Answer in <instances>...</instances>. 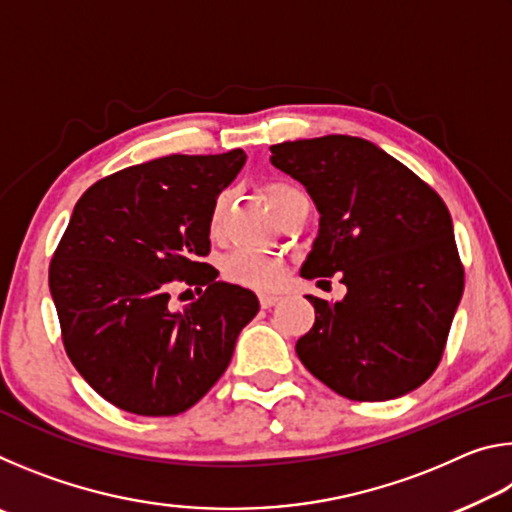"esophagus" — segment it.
I'll return each instance as SVG.
<instances>
[{"instance_id": "esophagus-1", "label": "esophagus", "mask_w": 512, "mask_h": 512, "mask_svg": "<svg viewBox=\"0 0 512 512\" xmlns=\"http://www.w3.org/2000/svg\"><path fill=\"white\" fill-rule=\"evenodd\" d=\"M280 300H282V298L277 296V293H259V305H262L264 309L277 305V302H280Z\"/></svg>"}]
</instances>
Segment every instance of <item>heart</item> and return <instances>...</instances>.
<instances>
[{"label": "heart", "mask_w": 512, "mask_h": 512, "mask_svg": "<svg viewBox=\"0 0 512 512\" xmlns=\"http://www.w3.org/2000/svg\"><path fill=\"white\" fill-rule=\"evenodd\" d=\"M302 194L300 189L287 183H273L266 187V196L268 203L275 210V214L282 212V207L287 205L293 196ZM223 201L225 198L219 196L210 212V232L216 235L221 225V214H223ZM223 273L230 282L239 284V287H248V289H271L275 284H280L284 268L280 259H275L273 255L259 253V250H237L232 253L228 259H225Z\"/></svg>", "instance_id": "b5f03b06"}]
</instances>
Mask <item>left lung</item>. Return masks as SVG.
Segmentation results:
<instances>
[{"label":"left lung","instance_id":"left-lung-1","mask_svg":"<svg viewBox=\"0 0 512 512\" xmlns=\"http://www.w3.org/2000/svg\"><path fill=\"white\" fill-rule=\"evenodd\" d=\"M271 164L305 185L320 214L300 268L343 273L345 298L307 296L316 323L296 352L343 397L384 402L424 384L443 357L463 296V264L447 205L377 144L325 135L271 146Z\"/></svg>","mask_w":512,"mask_h":512}]
</instances>
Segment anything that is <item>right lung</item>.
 Wrapping results in <instances>:
<instances>
[{
    "label": "right lung",
    "mask_w": 512,
    "mask_h": 512,
    "mask_svg": "<svg viewBox=\"0 0 512 512\" xmlns=\"http://www.w3.org/2000/svg\"><path fill=\"white\" fill-rule=\"evenodd\" d=\"M246 164L241 149L167 155L101 178L74 205L49 266L67 357L103 400L135 415H178L228 368L253 291L219 282L210 212ZM173 279L205 286L168 307Z\"/></svg>",
    "instance_id": "1"
}]
</instances>
